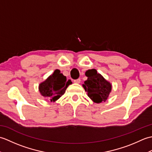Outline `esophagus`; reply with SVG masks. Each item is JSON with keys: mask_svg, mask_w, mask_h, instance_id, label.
I'll return each mask as SVG.
<instances>
[{"mask_svg": "<svg viewBox=\"0 0 152 152\" xmlns=\"http://www.w3.org/2000/svg\"><path fill=\"white\" fill-rule=\"evenodd\" d=\"M74 83H80V79L78 78V79H77V80H74Z\"/></svg>", "mask_w": 152, "mask_h": 152, "instance_id": "obj_1", "label": "esophagus"}]
</instances>
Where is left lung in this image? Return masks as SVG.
<instances>
[{"label": "left lung", "instance_id": "8db88e82", "mask_svg": "<svg viewBox=\"0 0 152 152\" xmlns=\"http://www.w3.org/2000/svg\"><path fill=\"white\" fill-rule=\"evenodd\" d=\"M88 80L82 84L88 96L95 103L105 102L112 91V84L95 69L86 72Z\"/></svg>", "mask_w": 152, "mask_h": 152}]
</instances>
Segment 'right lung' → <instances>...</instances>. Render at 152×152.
I'll list each match as a JSON object with an SVG mask.
<instances>
[{
    "mask_svg": "<svg viewBox=\"0 0 152 152\" xmlns=\"http://www.w3.org/2000/svg\"><path fill=\"white\" fill-rule=\"evenodd\" d=\"M71 83L70 80L67 81L66 76L61 73L59 69H56L46 80L40 83L38 89L43 97L53 102L65 93L68 86Z\"/></svg>",
    "mask_w": 152,
    "mask_h": 152,
    "instance_id": "1",
    "label": "right lung"
}]
</instances>
